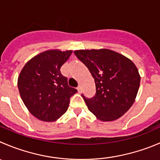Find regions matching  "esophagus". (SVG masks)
<instances>
[{"label":"esophagus","mask_w":160,"mask_h":160,"mask_svg":"<svg viewBox=\"0 0 160 160\" xmlns=\"http://www.w3.org/2000/svg\"><path fill=\"white\" fill-rule=\"evenodd\" d=\"M77 91H78L79 93H80L82 91V87L80 86H80H78V88H77Z\"/></svg>","instance_id":"1"}]
</instances>
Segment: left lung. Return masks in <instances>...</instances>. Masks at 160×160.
Wrapping results in <instances>:
<instances>
[{"label": "left lung", "mask_w": 160, "mask_h": 160, "mask_svg": "<svg viewBox=\"0 0 160 160\" xmlns=\"http://www.w3.org/2000/svg\"><path fill=\"white\" fill-rule=\"evenodd\" d=\"M74 53L94 79L95 96L88 99L82 95L88 109L103 122L121 117L134 104L140 86L135 64L110 49L77 50Z\"/></svg>", "instance_id": "8db88e82"}]
</instances>
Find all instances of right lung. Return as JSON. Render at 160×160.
<instances>
[{
  "label": "right lung",
  "instance_id": "add662e5",
  "mask_svg": "<svg viewBox=\"0 0 160 160\" xmlns=\"http://www.w3.org/2000/svg\"><path fill=\"white\" fill-rule=\"evenodd\" d=\"M72 51L51 49L27 62L18 77L20 96L29 112L40 120L54 122L68 109L77 89L68 85L62 75V66Z\"/></svg>",
  "mask_w": 160,
  "mask_h": 160
}]
</instances>
